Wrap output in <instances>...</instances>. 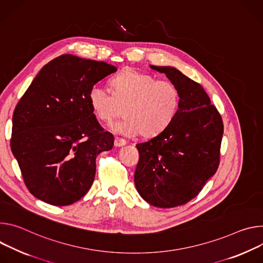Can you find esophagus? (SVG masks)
<instances>
[{"instance_id":"1","label":"esophagus","mask_w":263,"mask_h":263,"mask_svg":"<svg viewBox=\"0 0 263 263\" xmlns=\"http://www.w3.org/2000/svg\"><path fill=\"white\" fill-rule=\"evenodd\" d=\"M114 145L116 147H122V146H124V145H126V141L121 138H115Z\"/></svg>"}]
</instances>
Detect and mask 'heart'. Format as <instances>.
I'll use <instances>...</instances> for the list:
<instances>
[{"instance_id":"b5f03b06","label":"heart","mask_w":263,"mask_h":263,"mask_svg":"<svg viewBox=\"0 0 263 263\" xmlns=\"http://www.w3.org/2000/svg\"><path fill=\"white\" fill-rule=\"evenodd\" d=\"M109 89L111 95L102 86L91 87L89 103L96 118L105 124L120 118L124 109L126 119L112 128L121 135L156 137L172 122L180 107L176 84L133 69L115 76Z\"/></svg>"}]
</instances>
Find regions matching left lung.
<instances>
[{
  "label": "left lung",
  "mask_w": 263,
  "mask_h": 263,
  "mask_svg": "<svg viewBox=\"0 0 263 263\" xmlns=\"http://www.w3.org/2000/svg\"><path fill=\"white\" fill-rule=\"evenodd\" d=\"M178 86L180 107L160 135L139 143L135 185L158 208H173L195 197L219 164L223 125L202 86L170 66H149Z\"/></svg>",
  "instance_id": "obj_1"
}]
</instances>
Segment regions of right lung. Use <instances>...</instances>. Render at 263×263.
<instances>
[{"label":"right lung","instance_id":"right-lung-1","mask_svg":"<svg viewBox=\"0 0 263 263\" xmlns=\"http://www.w3.org/2000/svg\"><path fill=\"white\" fill-rule=\"evenodd\" d=\"M117 68L64 54L45 65L12 116L11 152L28 190L53 206H68L90 190L96 157L114 146L98 123L89 92Z\"/></svg>","mask_w":263,"mask_h":263}]
</instances>
